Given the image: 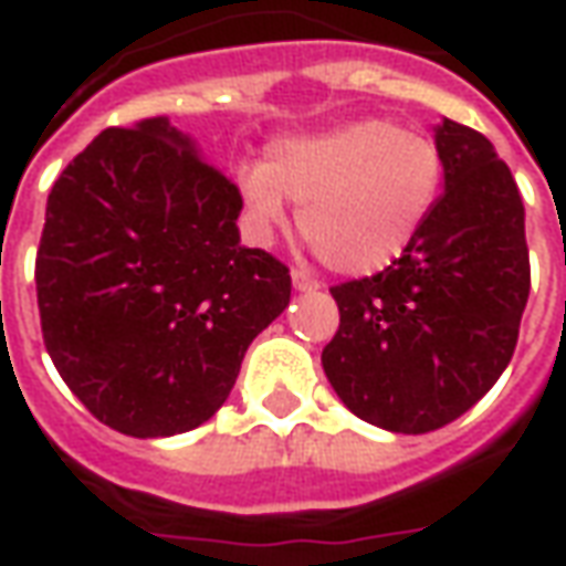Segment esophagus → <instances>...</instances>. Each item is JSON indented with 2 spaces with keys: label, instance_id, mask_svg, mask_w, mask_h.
<instances>
[{
  "label": "esophagus",
  "instance_id": "esophagus-1",
  "mask_svg": "<svg viewBox=\"0 0 566 566\" xmlns=\"http://www.w3.org/2000/svg\"><path fill=\"white\" fill-rule=\"evenodd\" d=\"M292 286L298 292H311V290H319V283H316L314 276L307 268H292Z\"/></svg>",
  "mask_w": 566,
  "mask_h": 566
}]
</instances>
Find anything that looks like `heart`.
Returning a JSON list of instances; mask_svg holds the SVG:
<instances>
[{"mask_svg": "<svg viewBox=\"0 0 566 566\" xmlns=\"http://www.w3.org/2000/svg\"><path fill=\"white\" fill-rule=\"evenodd\" d=\"M444 161L430 136L384 118H359L280 139L264 164L238 176L247 216L262 238L290 226V200L319 262L366 276L411 250L442 195Z\"/></svg>", "mask_w": 566, "mask_h": 566, "instance_id": "heart-1", "label": "heart"}]
</instances>
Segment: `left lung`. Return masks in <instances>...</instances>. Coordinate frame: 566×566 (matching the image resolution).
<instances>
[{
    "label": "left lung",
    "mask_w": 566,
    "mask_h": 566,
    "mask_svg": "<svg viewBox=\"0 0 566 566\" xmlns=\"http://www.w3.org/2000/svg\"><path fill=\"white\" fill-rule=\"evenodd\" d=\"M444 191L380 274L332 286L340 326L323 371L356 418L439 430L491 390L515 354L531 292L524 203L491 139L442 118Z\"/></svg>",
    "instance_id": "1"
}]
</instances>
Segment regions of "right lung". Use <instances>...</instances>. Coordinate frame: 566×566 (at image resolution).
I'll return each mask as SVG.
<instances>
[{"instance_id":"add662e5","label":"right lung","mask_w":566,"mask_h":566,"mask_svg":"<svg viewBox=\"0 0 566 566\" xmlns=\"http://www.w3.org/2000/svg\"><path fill=\"white\" fill-rule=\"evenodd\" d=\"M240 210L164 115L103 130L57 176L35 255L42 338L106 427L158 439L210 420L290 304V268L240 247Z\"/></svg>"}]
</instances>
